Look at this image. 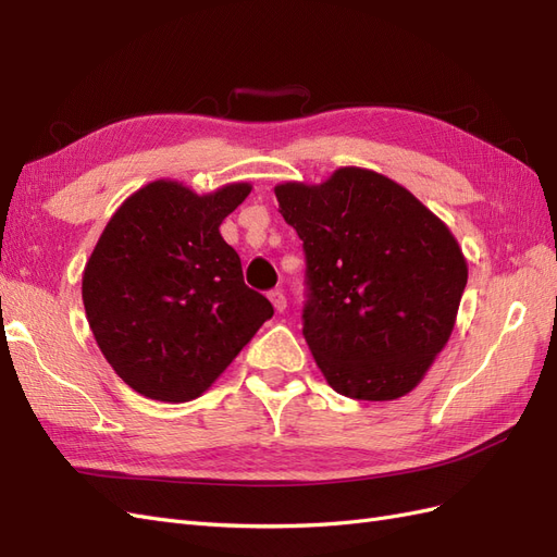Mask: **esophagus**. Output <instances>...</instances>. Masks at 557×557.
I'll use <instances>...</instances> for the list:
<instances>
[{"mask_svg":"<svg viewBox=\"0 0 557 557\" xmlns=\"http://www.w3.org/2000/svg\"><path fill=\"white\" fill-rule=\"evenodd\" d=\"M269 299H272V305H274V309H276L278 313L285 311V307H288V301H285L283 290H272V293H269Z\"/></svg>","mask_w":557,"mask_h":557,"instance_id":"1","label":"esophagus"}]
</instances>
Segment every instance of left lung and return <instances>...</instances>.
Returning a JSON list of instances; mask_svg holds the SVG:
<instances>
[{"label":"left lung","instance_id":"obj_1","mask_svg":"<svg viewBox=\"0 0 557 557\" xmlns=\"http://www.w3.org/2000/svg\"><path fill=\"white\" fill-rule=\"evenodd\" d=\"M278 211L305 246V339L339 395L411 393L446 346L467 285L450 230L399 183L342 166L281 183Z\"/></svg>","mask_w":557,"mask_h":557}]
</instances>
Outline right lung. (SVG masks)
<instances>
[{
  "instance_id": "obj_1",
  "label": "right lung",
  "mask_w": 557,
  "mask_h": 557,
  "mask_svg": "<svg viewBox=\"0 0 557 557\" xmlns=\"http://www.w3.org/2000/svg\"><path fill=\"white\" fill-rule=\"evenodd\" d=\"M248 193L230 183L197 195L160 178L127 197L99 237L83 307L99 350L139 395L199 397L274 315L218 230Z\"/></svg>"
}]
</instances>
